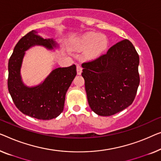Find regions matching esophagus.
Instances as JSON below:
<instances>
[{
  "mask_svg": "<svg viewBox=\"0 0 161 161\" xmlns=\"http://www.w3.org/2000/svg\"><path fill=\"white\" fill-rule=\"evenodd\" d=\"M77 74H78V75H80L81 73H82V67L80 66V64H78L77 65Z\"/></svg>",
  "mask_w": 161,
  "mask_h": 161,
  "instance_id": "34e87169",
  "label": "esophagus"
}]
</instances>
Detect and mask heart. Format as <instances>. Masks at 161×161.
<instances>
[{"label": "heart", "instance_id": "heart-1", "mask_svg": "<svg viewBox=\"0 0 161 161\" xmlns=\"http://www.w3.org/2000/svg\"><path fill=\"white\" fill-rule=\"evenodd\" d=\"M77 48L85 49L86 56L88 58H96L103 53L108 46V39L104 35L97 32H88L77 41Z\"/></svg>", "mask_w": 161, "mask_h": 161}]
</instances>
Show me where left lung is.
<instances>
[{
  "label": "left lung",
  "mask_w": 161,
  "mask_h": 161,
  "mask_svg": "<svg viewBox=\"0 0 161 161\" xmlns=\"http://www.w3.org/2000/svg\"><path fill=\"white\" fill-rule=\"evenodd\" d=\"M139 57L127 39L109 48L105 54L82 64V76L91 109L110 116L131 105L139 85Z\"/></svg>",
  "instance_id": "1"
}]
</instances>
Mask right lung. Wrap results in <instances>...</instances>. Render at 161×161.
I'll use <instances>...</instances> for the list:
<instances>
[{"mask_svg":"<svg viewBox=\"0 0 161 161\" xmlns=\"http://www.w3.org/2000/svg\"><path fill=\"white\" fill-rule=\"evenodd\" d=\"M32 30L19 41L8 60V88L16 107L25 115L39 120L57 118L64 109L65 95L77 74L75 64L59 67L40 85L27 87L22 81L20 69L27 49L36 45L48 49L56 47L53 39H44Z\"/></svg>","mask_w":161,"mask_h":161,"instance_id":"add662e5","label":"right lung"}]
</instances>
